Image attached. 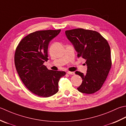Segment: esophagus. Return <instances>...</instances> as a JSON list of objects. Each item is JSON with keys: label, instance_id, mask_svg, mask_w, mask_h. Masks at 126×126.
<instances>
[{"label": "esophagus", "instance_id": "obj_1", "mask_svg": "<svg viewBox=\"0 0 126 126\" xmlns=\"http://www.w3.org/2000/svg\"><path fill=\"white\" fill-rule=\"evenodd\" d=\"M67 74H69V75H74L75 74L74 72H73V71H67Z\"/></svg>", "mask_w": 126, "mask_h": 126}]
</instances>
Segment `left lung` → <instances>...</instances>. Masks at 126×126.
<instances>
[{
    "label": "left lung",
    "instance_id": "8db88e82",
    "mask_svg": "<svg viewBox=\"0 0 126 126\" xmlns=\"http://www.w3.org/2000/svg\"><path fill=\"white\" fill-rule=\"evenodd\" d=\"M65 35L78 52V57L86 60L87 73L80 71L82 82L77 89L86 94H92L102 87L111 67L110 46L98 32L82 28L66 31Z\"/></svg>",
    "mask_w": 126,
    "mask_h": 126
}]
</instances>
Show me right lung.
Instances as JSON below:
<instances>
[{
    "label": "right lung",
    "instance_id": "obj_1",
    "mask_svg": "<svg viewBox=\"0 0 126 126\" xmlns=\"http://www.w3.org/2000/svg\"><path fill=\"white\" fill-rule=\"evenodd\" d=\"M59 30L36 31L22 39L16 49L15 64L19 78L31 92L39 97H48L58 91L60 78L65 71L48 70L44 63L48 60L50 41Z\"/></svg>",
    "mask_w": 126,
    "mask_h": 126
}]
</instances>
